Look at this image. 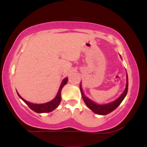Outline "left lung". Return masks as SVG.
<instances>
[{
    "mask_svg": "<svg viewBox=\"0 0 147 147\" xmlns=\"http://www.w3.org/2000/svg\"><path fill=\"white\" fill-rule=\"evenodd\" d=\"M80 88L82 99L83 100H84V103L86 104V105H87L91 110H92L95 114L101 115H105L110 113L112 111L115 110V109L119 106L120 104H121V102L123 101L124 97L127 95V91H128V76H127V85H126V89L124 91V92L121 94V95L120 96L117 100H116L115 101L112 102H110V103L109 104H107V105H97V104L93 102L92 100H90V99H88L87 97H85L84 94H83L82 89V87H81V84H80Z\"/></svg>",
    "mask_w": 147,
    "mask_h": 147,
    "instance_id": "obj_1",
    "label": "left lung"
}]
</instances>
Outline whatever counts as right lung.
I'll use <instances>...</instances> for the list:
<instances>
[{
  "mask_svg": "<svg viewBox=\"0 0 147 147\" xmlns=\"http://www.w3.org/2000/svg\"><path fill=\"white\" fill-rule=\"evenodd\" d=\"M67 80H68L67 78H65V79L63 80V81L62 82L61 85H60V88H59L58 92H57V96L55 97V98L54 100H52V101L47 102V103H45V104L30 103V102L26 101V100H25L24 99L22 98V97L19 95L18 93V92L17 93L18 94L19 97H20V98L22 99V100H23V102H24L25 103H26L32 111H34V112H37V113H45V112H50L53 110H54L55 108H57V107H58V105H60V102L61 101V90L62 89H63V86H64L65 84H66V83L67 82Z\"/></svg>",
  "mask_w": 147,
  "mask_h": 147,
  "instance_id": "add662e5",
  "label": "right lung"
}]
</instances>
